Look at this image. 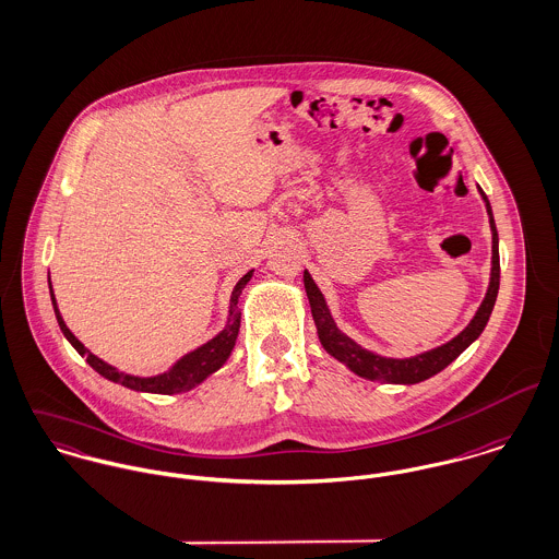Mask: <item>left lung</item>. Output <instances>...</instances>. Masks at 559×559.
<instances>
[{"label": "left lung", "instance_id": "1", "mask_svg": "<svg viewBox=\"0 0 559 559\" xmlns=\"http://www.w3.org/2000/svg\"><path fill=\"white\" fill-rule=\"evenodd\" d=\"M484 203H486V212L490 218V230H492V267H490V283H488V292L477 309V313L473 316V320L468 322V326L453 336L451 341H447L443 345L421 352L417 356L411 358H386L380 354H373L365 347H360L356 341H352L349 336L343 335L336 329L335 320L329 311V305L324 300V294L320 292V287L316 285V281L311 278V274L305 270V289L309 296V305H311V313H313V322L318 326V336L324 345V349L335 356L338 362H343L349 371H354L356 376L371 380V382H386V384H417L424 382L432 376H437L439 371H443L451 360H455L477 336L481 335V331L488 324V318L492 313L497 294H499V235H497V226L492 218V210L488 203V197L484 194L481 188H477Z\"/></svg>", "mask_w": 559, "mask_h": 559}]
</instances>
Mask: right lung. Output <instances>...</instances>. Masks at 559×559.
I'll use <instances>...</instances> for the list:
<instances>
[{"label": "right lung", "mask_w": 559, "mask_h": 559, "mask_svg": "<svg viewBox=\"0 0 559 559\" xmlns=\"http://www.w3.org/2000/svg\"><path fill=\"white\" fill-rule=\"evenodd\" d=\"M252 272H246L237 285L233 287V294H230V307H228V322L224 326V331H221L214 338H210L207 343H203L201 347L188 352L186 356H181L168 371L159 373V376H151V378H140V376H131V373H124V371H118L112 365L104 362L102 358H97L91 349L84 347V343L73 335L60 311H58V305H56V296H53V289H51V283H49V292H51V305H53V311H56V320L60 324V331L62 335L69 338V343L82 354L86 356V362L97 371L102 373L104 378L118 382L131 391H142V393H157V395H173V393H183V391H190L194 386H199L207 376H212L214 371H218L226 362V358L230 356L233 347H235V341H237V333H239V320L241 316L237 313V300L241 296V289L248 285V281L252 278Z\"/></svg>", "instance_id": "obj_1"}]
</instances>
